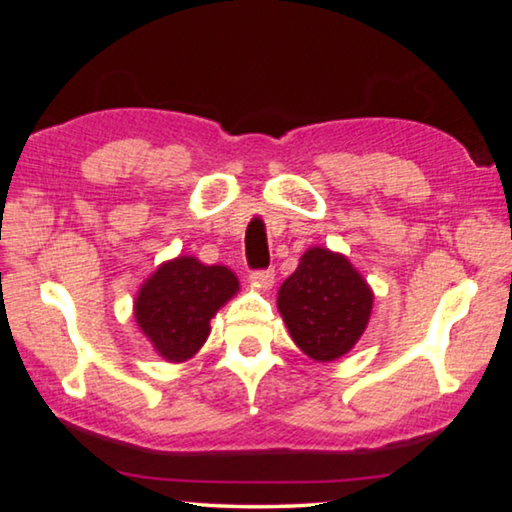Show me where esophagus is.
I'll use <instances>...</instances> for the list:
<instances>
[{
  "instance_id": "34e87169",
  "label": "esophagus",
  "mask_w": 512,
  "mask_h": 512,
  "mask_svg": "<svg viewBox=\"0 0 512 512\" xmlns=\"http://www.w3.org/2000/svg\"><path fill=\"white\" fill-rule=\"evenodd\" d=\"M250 282H253L257 289L268 291L275 282V273L271 271V268H266V271H253V273H250Z\"/></svg>"
}]
</instances>
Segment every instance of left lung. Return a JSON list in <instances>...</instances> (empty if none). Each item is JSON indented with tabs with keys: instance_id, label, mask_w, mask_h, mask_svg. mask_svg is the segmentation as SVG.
<instances>
[{
	"instance_id": "obj_1",
	"label": "left lung",
	"mask_w": 512,
	"mask_h": 512,
	"mask_svg": "<svg viewBox=\"0 0 512 512\" xmlns=\"http://www.w3.org/2000/svg\"><path fill=\"white\" fill-rule=\"evenodd\" d=\"M372 293L343 253L311 246L298 268L277 291V311L293 343L318 363H332L348 354L366 332L372 314Z\"/></svg>"
}]
</instances>
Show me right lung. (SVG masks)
<instances>
[{"instance_id":"right-lung-1","label":"right lung","mask_w":512,"mask_h":512,"mask_svg":"<svg viewBox=\"0 0 512 512\" xmlns=\"http://www.w3.org/2000/svg\"><path fill=\"white\" fill-rule=\"evenodd\" d=\"M239 291L228 266H207L192 255L162 262L142 282L133 302L135 323L158 357L185 363L210 336V320Z\"/></svg>"}]
</instances>
